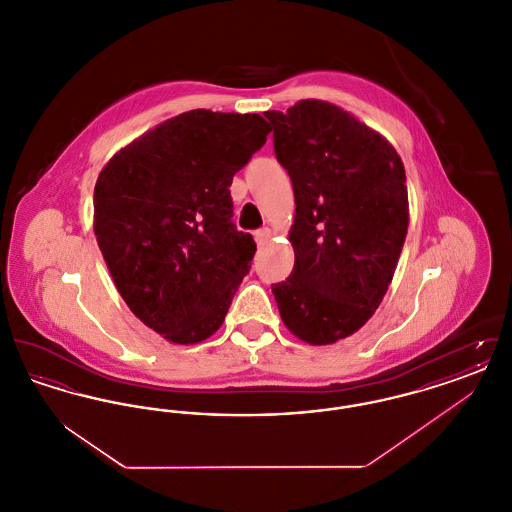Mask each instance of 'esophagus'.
I'll list each match as a JSON object with an SVG mask.
<instances>
[{"instance_id":"obj_1","label":"esophagus","mask_w":512,"mask_h":512,"mask_svg":"<svg viewBox=\"0 0 512 512\" xmlns=\"http://www.w3.org/2000/svg\"><path fill=\"white\" fill-rule=\"evenodd\" d=\"M270 234H272V232H270V228H261V230H257V232H255V242H257V245L267 244Z\"/></svg>"}]
</instances>
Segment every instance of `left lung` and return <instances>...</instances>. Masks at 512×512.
I'll use <instances>...</instances> for the list:
<instances>
[{
  "label": "left lung",
  "mask_w": 512,
  "mask_h": 512,
  "mask_svg": "<svg viewBox=\"0 0 512 512\" xmlns=\"http://www.w3.org/2000/svg\"><path fill=\"white\" fill-rule=\"evenodd\" d=\"M265 117L295 197V263L272 293L292 334L328 345L388 292L409 226L405 169L386 138L332 103L303 99Z\"/></svg>",
  "instance_id": "obj_1"
}]
</instances>
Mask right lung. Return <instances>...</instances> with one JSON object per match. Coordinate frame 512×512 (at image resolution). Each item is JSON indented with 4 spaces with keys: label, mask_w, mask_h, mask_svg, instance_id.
Instances as JSON below:
<instances>
[{
    "label": "right lung",
    "mask_w": 512,
    "mask_h": 512,
    "mask_svg": "<svg viewBox=\"0 0 512 512\" xmlns=\"http://www.w3.org/2000/svg\"><path fill=\"white\" fill-rule=\"evenodd\" d=\"M261 115L194 109L122 147L94 192V230L130 311L172 343L224 322L257 245L232 222L230 184L267 142Z\"/></svg>",
    "instance_id": "1"
}]
</instances>
